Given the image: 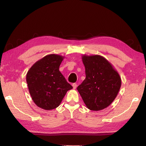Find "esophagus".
<instances>
[{
  "label": "esophagus",
  "instance_id": "esophagus-1",
  "mask_svg": "<svg viewBox=\"0 0 146 146\" xmlns=\"http://www.w3.org/2000/svg\"><path fill=\"white\" fill-rule=\"evenodd\" d=\"M77 84L76 83H73L72 84V86H73V89H76V88H77Z\"/></svg>",
  "mask_w": 146,
  "mask_h": 146
}]
</instances>
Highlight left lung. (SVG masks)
Masks as SVG:
<instances>
[{
    "mask_svg": "<svg viewBox=\"0 0 146 146\" xmlns=\"http://www.w3.org/2000/svg\"><path fill=\"white\" fill-rule=\"evenodd\" d=\"M86 78L77 90L86 107L100 111L115 99L121 86V78L113 65L99 55L82 56Z\"/></svg>",
    "mask_w": 146,
    "mask_h": 146,
    "instance_id": "obj_1",
    "label": "left lung"
}]
</instances>
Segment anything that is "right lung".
Wrapping results in <instances>:
<instances>
[{"mask_svg": "<svg viewBox=\"0 0 146 146\" xmlns=\"http://www.w3.org/2000/svg\"><path fill=\"white\" fill-rule=\"evenodd\" d=\"M64 56L50 54L37 61L27 72L26 81L34 103L46 110L57 108L72 86L59 70Z\"/></svg>", "mask_w": 146, "mask_h": 146, "instance_id": "1", "label": "right lung"}]
</instances>
